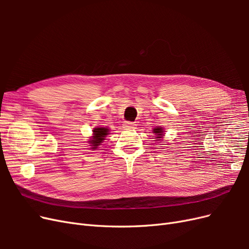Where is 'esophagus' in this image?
Wrapping results in <instances>:
<instances>
[{"instance_id": "1", "label": "esophagus", "mask_w": 249, "mask_h": 249, "mask_svg": "<svg viewBox=\"0 0 249 249\" xmlns=\"http://www.w3.org/2000/svg\"><path fill=\"white\" fill-rule=\"evenodd\" d=\"M123 125L125 130H134V129H136L137 124L135 123H132V122H125Z\"/></svg>"}]
</instances>
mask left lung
Returning <instances> with one entry per match:
<instances>
[{
	"instance_id": "left-lung-1",
	"label": "left lung",
	"mask_w": 249,
	"mask_h": 249,
	"mask_svg": "<svg viewBox=\"0 0 249 249\" xmlns=\"http://www.w3.org/2000/svg\"><path fill=\"white\" fill-rule=\"evenodd\" d=\"M153 133L156 135V140L157 141H162L164 136H165V131L162 126H157L155 129H153Z\"/></svg>"
}]
</instances>
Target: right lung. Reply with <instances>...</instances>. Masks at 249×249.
Returning a JSON list of instances; mask_svg holds the SVG:
<instances>
[{"mask_svg":"<svg viewBox=\"0 0 249 249\" xmlns=\"http://www.w3.org/2000/svg\"><path fill=\"white\" fill-rule=\"evenodd\" d=\"M110 129L107 126H95L93 127L92 130V136H90L88 139V143L90 149L91 150H95L99 149V147L102 143L104 142V140L106 139V137L110 134Z\"/></svg>","mask_w":249,"mask_h":249,"instance_id":"obj_1","label":"right lung"}]
</instances>
